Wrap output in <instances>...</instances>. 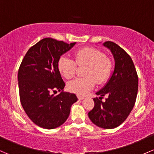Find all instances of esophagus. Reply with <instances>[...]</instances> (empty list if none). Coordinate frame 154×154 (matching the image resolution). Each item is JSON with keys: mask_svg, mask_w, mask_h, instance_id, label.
I'll return each instance as SVG.
<instances>
[{"mask_svg": "<svg viewBox=\"0 0 154 154\" xmlns=\"http://www.w3.org/2000/svg\"><path fill=\"white\" fill-rule=\"evenodd\" d=\"M77 98L79 99V100H83V99L85 98L84 97H83V96H80V95H78L77 96Z\"/></svg>", "mask_w": 154, "mask_h": 154, "instance_id": "esophagus-1", "label": "esophagus"}]
</instances>
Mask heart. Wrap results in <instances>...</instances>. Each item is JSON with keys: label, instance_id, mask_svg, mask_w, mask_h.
Segmentation results:
<instances>
[{"label": "heart", "instance_id": "1", "mask_svg": "<svg viewBox=\"0 0 154 154\" xmlns=\"http://www.w3.org/2000/svg\"><path fill=\"white\" fill-rule=\"evenodd\" d=\"M74 60L67 56H62L57 63L60 74L66 79L74 76L77 65H87L85 77H77L67 84L68 90L78 95H85L93 88L96 81L98 84L104 83L112 71V63L105 54L93 48L78 50L74 54ZM96 80L95 81V80Z\"/></svg>", "mask_w": 154, "mask_h": 154}]
</instances>
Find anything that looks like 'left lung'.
I'll list each match as a JSON object with an SVG mask.
<instances>
[{
  "instance_id": "obj_1",
  "label": "left lung",
  "mask_w": 154,
  "mask_h": 154,
  "mask_svg": "<svg viewBox=\"0 0 154 154\" xmlns=\"http://www.w3.org/2000/svg\"><path fill=\"white\" fill-rule=\"evenodd\" d=\"M103 46L110 50L115 60L111 77L100 91V97L94 98V106L88 113L93 124L103 129H113L122 125L134 106L138 92V75L131 57L124 49L112 42H105ZM107 96L106 100H101Z\"/></svg>"
}]
</instances>
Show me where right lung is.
Returning a JSON list of instances; mask_svg holds the SVG:
<instances>
[{
	"label": "right lung",
	"instance_id": "1",
	"mask_svg": "<svg viewBox=\"0 0 154 154\" xmlns=\"http://www.w3.org/2000/svg\"><path fill=\"white\" fill-rule=\"evenodd\" d=\"M75 44L43 38L29 48L20 65L21 103L29 119L38 127L48 130L60 127L77 100L75 94L63 91L66 84L57 67L60 57ZM57 91H62L54 96L52 92Z\"/></svg>",
	"mask_w": 154,
	"mask_h": 154
}]
</instances>
